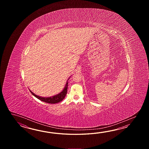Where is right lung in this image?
Here are the masks:
<instances>
[{
    "label": "right lung",
    "mask_w": 149,
    "mask_h": 149,
    "mask_svg": "<svg viewBox=\"0 0 149 149\" xmlns=\"http://www.w3.org/2000/svg\"><path fill=\"white\" fill-rule=\"evenodd\" d=\"M68 82H67L66 84V85L65 86L64 88L63 91L61 92L60 94H58V95H55L52 97H42L39 96L38 95H35L34 93H33L31 91L30 92L32 94L34 95L36 97L38 98L39 100H40L41 101L45 102L46 103H48L49 104H55L57 103L58 102H60L62 101L64 98L65 97V96L67 93V90H68Z\"/></svg>",
    "instance_id": "right-lung-1"
}]
</instances>
